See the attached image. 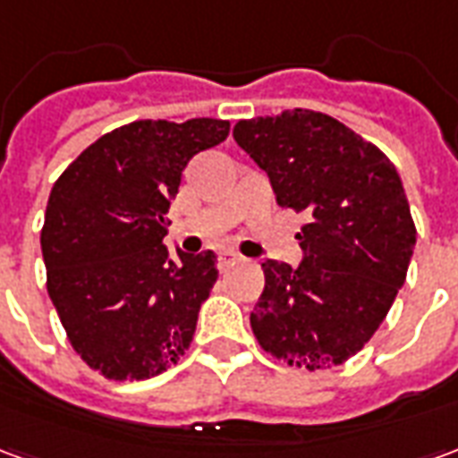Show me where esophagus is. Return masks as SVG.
I'll list each match as a JSON object with an SVG mask.
<instances>
[{
    "mask_svg": "<svg viewBox=\"0 0 458 458\" xmlns=\"http://www.w3.org/2000/svg\"><path fill=\"white\" fill-rule=\"evenodd\" d=\"M238 262H242V255H238V252H233V250H223V252H220V255H218L220 269L233 267V265H238Z\"/></svg>",
    "mask_w": 458,
    "mask_h": 458,
    "instance_id": "1",
    "label": "esophagus"
}]
</instances>
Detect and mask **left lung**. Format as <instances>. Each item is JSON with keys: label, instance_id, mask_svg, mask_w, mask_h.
I'll return each mask as SVG.
<instances>
[{"label": "left lung", "instance_id": "1", "mask_svg": "<svg viewBox=\"0 0 458 458\" xmlns=\"http://www.w3.org/2000/svg\"><path fill=\"white\" fill-rule=\"evenodd\" d=\"M233 137L267 171L282 208L307 213L299 267L265 259L250 314L272 358L327 370L363 348L404 284L417 228L394 164L314 110L240 120Z\"/></svg>", "mask_w": 458, "mask_h": 458}]
</instances>
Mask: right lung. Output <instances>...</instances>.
I'll use <instances>...</instances> for the list:
<instances>
[{
	"instance_id": "1",
	"label": "right lung",
	"mask_w": 458,
	"mask_h": 458,
	"mask_svg": "<svg viewBox=\"0 0 458 458\" xmlns=\"http://www.w3.org/2000/svg\"><path fill=\"white\" fill-rule=\"evenodd\" d=\"M228 120H137L68 164L41 228L46 289L73 351L110 380H147L189 351L216 255L164 245L181 171L228 137Z\"/></svg>"
}]
</instances>
